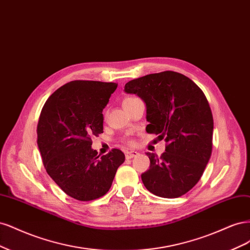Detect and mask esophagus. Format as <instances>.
<instances>
[{
	"label": "esophagus",
	"mask_w": 250,
	"mask_h": 250,
	"mask_svg": "<svg viewBox=\"0 0 250 250\" xmlns=\"http://www.w3.org/2000/svg\"><path fill=\"white\" fill-rule=\"evenodd\" d=\"M137 155H138V152L135 151V150H130V151H126L125 152V158L126 159H132L134 157H136Z\"/></svg>",
	"instance_id": "34e87169"
}]
</instances>
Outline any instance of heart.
I'll list each match as a JSON object with an SVG mask.
<instances>
[{
  "label": "heart",
  "mask_w": 250,
  "mask_h": 250,
  "mask_svg": "<svg viewBox=\"0 0 250 250\" xmlns=\"http://www.w3.org/2000/svg\"><path fill=\"white\" fill-rule=\"evenodd\" d=\"M136 98H134V96H126V98L124 100V104H126V103H128V102H131V101H133V100H135ZM130 142V141H128Z\"/></svg>",
  "instance_id": "b5f03b06"
}]
</instances>
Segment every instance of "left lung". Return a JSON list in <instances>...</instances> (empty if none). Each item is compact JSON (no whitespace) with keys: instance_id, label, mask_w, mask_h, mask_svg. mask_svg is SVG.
Returning <instances> with one entry per match:
<instances>
[{"instance_id":"1","label":"left lung","mask_w":250,"mask_h":250,"mask_svg":"<svg viewBox=\"0 0 250 250\" xmlns=\"http://www.w3.org/2000/svg\"><path fill=\"white\" fill-rule=\"evenodd\" d=\"M146 104V132L165 139L161 157L146 152L150 166L141 174L146 188L176 198L200 180L212 155L214 122L205 93L180 72L166 70L132 80L125 86Z\"/></svg>"}]
</instances>
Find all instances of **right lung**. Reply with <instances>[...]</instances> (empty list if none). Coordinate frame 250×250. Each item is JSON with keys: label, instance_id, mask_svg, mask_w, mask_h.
<instances>
[{"label": "right lung", "instance_id": "add662e5", "mask_svg": "<svg viewBox=\"0 0 250 250\" xmlns=\"http://www.w3.org/2000/svg\"><path fill=\"white\" fill-rule=\"evenodd\" d=\"M116 83L71 81L58 88L40 113L37 144L45 170L72 198L89 201L111 188L124 152L113 148L100 157L91 148L92 136L103 133V109Z\"/></svg>", "mask_w": 250, "mask_h": 250}]
</instances>
